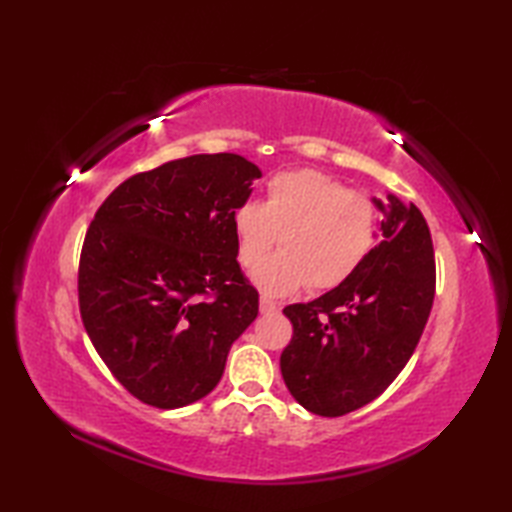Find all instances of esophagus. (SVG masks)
<instances>
[{
  "label": "esophagus",
  "mask_w": 512,
  "mask_h": 512,
  "mask_svg": "<svg viewBox=\"0 0 512 512\" xmlns=\"http://www.w3.org/2000/svg\"><path fill=\"white\" fill-rule=\"evenodd\" d=\"M259 310H262V314H275V312L281 310V306L273 299L262 297V301H259Z\"/></svg>",
  "instance_id": "1"
}]
</instances>
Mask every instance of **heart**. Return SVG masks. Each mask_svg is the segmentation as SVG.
<instances>
[{
    "instance_id": "b5f03b06",
    "label": "heart",
    "mask_w": 512,
    "mask_h": 512,
    "mask_svg": "<svg viewBox=\"0 0 512 512\" xmlns=\"http://www.w3.org/2000/svg\"><path fill=\"white\" fill-rule=\"evenodd\" d=\"M237 259L255 268L276 242L282 253L253 273L266 295H290L303 286L332 290L350 279L378 239V206L328 173H277L264 202H244L233 215Z\"/></svg>"
}]
</instances>
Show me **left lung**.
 Returning a JSON list of instances; mask_svg holds the SVG:
<instances>
[{
  "label": "left lung",
  "mask_w": 512,
  "mask_h": 512,
  "mask_svg": "<svg viewBox=\"0 0 512 512\" xmlns=\"http://www.w3.org/2000/svg\"><path fill=\"white\" fill-rule=\"evenodd\" d=\"M383 242L341 286L284 314L292 339L281 376L301 407L336 418L361 409L394 383L422 336L436 297V255L416 204L389 195Z\"/></svg>",
  "instance_id": "1"
}]
</instances>
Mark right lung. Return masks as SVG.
Returning <instances> with one entry per match:
<instances>
[{
    "label": "right lung",
    "mask_w": 512,
    "mask_h": 512,
    "mask_svg": "<svg viewBox=\"0 0 512 512\" xmlns=\"http://www.w3.org/2000/svg\"><path fill=\"white\" fill-rule=\"evenodd\" d=\"M259 176L237 154L171 160L118 184L85 233V332L145 405L178 409L211 394L228 350L257 317L233 215Z\"/></svg>",
    "instance_id": "obj_1"
}]
</instances>
